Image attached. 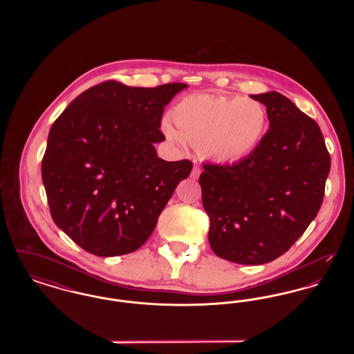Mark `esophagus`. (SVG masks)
<instances>
[{"mask_svg": "<svg viewBox=\"0 0 354 354\" xmlns=\"http://www.w3.org/2000/svg\"><path fill=\"white\" fill-rule=\"evenodd\" d=\"M201 172H202L201 167H199V166H195V167L192 169V171H191V178H192V179H198L199 175H201Z\"/></svg>", "mask_w": 354, "mask_h": 354, "instance_id": "obj_1", "label": "esophagus"}]
</instances>
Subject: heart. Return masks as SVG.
<instances>
[{
  "mask_svg": "<svg viewBox=\"0 0 354 354\" xmlns=\"http://www.w3.org/2000/svg\"><path fill=\"white\" fill-rule=\"evenodd\" d=\"M176 129L163 123L171 142L199 146L203 156L220 165H235L257 150L268 129L266 106L253 98L195 94L172 110Z\"/></svg>",
  "mask_w": 354,
  "mask_h": 354,
  "instance_id": "obj_1",
  "label": "heart"
}]
</instances>
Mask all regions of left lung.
I'll use <instances>...</instances> for the list:
<instances>
[{
  "instance_id": "obj_1",
  "label": "left lung",
  "mask_w": 354,
  "mask_h": 354,
  "mask_svg": "<svg viewBox=\"0 0 354 354\" xmlns=\"http://www.w3.org/2000/svg\"><path fill=\"white\" fill-rule=\"evenodd\" d=\"M251 98L270 119L260 146L235 165L204 163L199 183L212 251L259 266L284 254L316 218L330 156L316 120L293 102L277 91Z\"/></svg>"
}]
</instances>
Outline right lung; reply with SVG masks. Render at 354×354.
I'll list each match as a JSON object with an SVG mask.
<instances>
[{
    "instance_id": "obj_1",
    "label": "right lung",
    "mask_w": 354,
    "mask_h": 354,
    "mask_svg": "<svg viewBox=\"0 0 354 354\" xmlns=\"http://www.w3.org/2000/svg\"><path fill=\"white\" fill-rule=\"evenodd\" d=\"M187 84L131 87L106 81L68 104L51 126L42 182L51 218L84 251L134 252L151 236L191 160L166 162L153 143L165 106Z\"/></svg>"
}]
</instances>
